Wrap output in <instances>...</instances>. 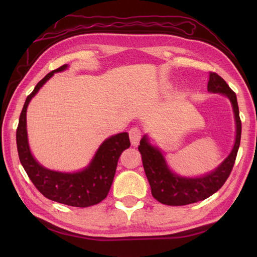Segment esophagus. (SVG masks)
I'll use <instances>...</instances> for the list:
<instances>
[{"label": "esophagus", "instance_id": "34e87169", "mask_svg": "<svg viewBox=\"0 0 257 257\" xmlns=\"http://www.w3.org/2000/svg\"><path fill=\"white\" fill-rule=\"evenodd\" d=\"M129 137H130V141H132V145L137 147L139 145L140 139H141V130L137 127L132 128L129 132Z\"/></svg>", "mask_w": 257, "mask_h": 257}]
</instances>
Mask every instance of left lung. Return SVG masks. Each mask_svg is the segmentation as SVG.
Here are the masks:
<instances>
[{"instance_id":"8db88e82","label":"left lung","mask_w":257,"mask_h":257,"mask_svg":"<svg viewBox=\"0 0 257 257\" xmlns=\"http://www.w3.org/2000/svg\"><path fill=\"white\" fill-rule=\"evenodd\" d=\"M207 91L225 96L232 103L236 125L233 149L226 159L210 173L196 178L181 177L171 171L160 149L152 146L149 143L148 136L145 135L140 140L138 150L143 158V165L150 184L152 196L162 204L187 205L203 201L222 188L232 171L241 143L242 133L236 95L228 87L226 81L215 73H210L209 75Z\"/></svg>"}]
</instances>
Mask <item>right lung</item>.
I'll return each instance as SVG.
<instances>
[{
	"mask_svg": "<svg viewBox=\"0 0 257 257\" xmlns=\"http://www.w3.org/2000/svg\"><path fill=\"white\" fill-rule=\"evenodd\" d=\"M67 67L68 65H63L48 73L27 96L16 130V145L22 166L33 184L45 198L70 206L87 207L98 204L107 196L116 173L119 157L123 150L129 148L130 140L127 133L107 138L99 146L89 165L77 172L50 170L36 161L32 155L27 139V106L54 73L63 72Z\"/></svg>",
	"mask_w": 257,
	"mask_h": 257,
	"instance_id": "add662e5",
	"label": "right lung"
}]
</instances>
